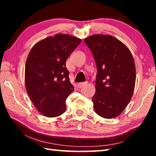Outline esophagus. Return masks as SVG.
<instances>
[{"mask_svg": "<svg viewBox=\"0 0 156 156\" xmlns=\"http://www.w3.org/2000/svg\"><path fill=\"white\" fill-rule=\"evenodd\" d=\"M86 84H87V82H81V83H79V84H77V86L79 88H82V87L85 86Z\"/></svg>", "mask_w": 156, "mask_h": 156, "instance_id": "34e87169", "label": "esophagus"}]
</instances>
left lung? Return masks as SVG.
Segmentation results:
<instances>
[{"label":"left lung","instance_id":"8db88e82","mask_svg":"<svg viewBox=\"0 0 156 156\" xmlns=\"http://www.w3.org/2000/svg\"><path fill=\"white\" fill-rule=\"evenodd\" d=\"M97 68L95 112L105 119L118 116L129 104L136 82L135 63L130 50L112 35H94L84 40Z\"/></svg>","mask_w":156,"mask_h":156}]
</instances>
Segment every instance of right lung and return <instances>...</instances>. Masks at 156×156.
<instances>
[{"mask_svg": "<svg viewBox=\"0 0 156 156\" xmlns=\"http://www.w3.org/2000/svg\"><path fill=\"white\" fill-rule=\"evenodd\" d=\"M81 40L65 34L48 37L35 44L25 63V88L36 108L47 117L66 110L65 100L74 91L66 60Z\"/></svg>", "mask_w": 156, "mask_h": 156, "instance_id": "add662e5", "label": "right lung"}]
</instances>
